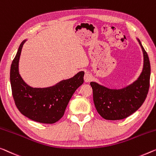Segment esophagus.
<instances>
[{
  "instance_id": "obj_1",
  "label": "esophagus",
  "mask_w": 156,
  "mask_h": 156,
  "mask_svg": "<svg viewBox=\"0 0 156 156\" xmlns=\"http://www.w3.org/2000/svg\"><path fill=\"white\" fill-rule=\"evenodd\" d=\"M92 80V76L89 73H86L84 76V80L85 83H89Z\"/></svg>"
}]
</instances>
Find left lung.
<instances>
[{"label":"left lung","mask_w":156,"mask_h":156,"mask_svg":"<svg viewBox=\"0 0 156 156\" xmlns=\"http://www.w3.org/2000/svg\"><path fill=\"white\" fill-rule=\"evenodd\" d=\"M144 56L142 71L135 81L124 87L109 88L96 82H90L93 101L97 112L106 120H121L141 107L149 89L151 65L149 58L139 38Z\"/></svg>","instance_id":"left-lung-1"}]
</instances>
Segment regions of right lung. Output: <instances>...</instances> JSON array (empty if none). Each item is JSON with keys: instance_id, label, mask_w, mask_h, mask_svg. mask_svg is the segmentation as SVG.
I'll list each match as a JSON object with an SVG mask.
<instances>
[{"instance_id": "right-lung-1", "label": "right lung", "mask_w": 156, "mask_h": 156, "mask_svg": "<svg viewBox=\"0 0 156 156\" xmlns=\"http://www.w3.org/2000/svg\"><path fill=\"white\" fill-rule=\"evenodd\" d=\"M22 42L10 68V84L15 105L22 115L36 122L52 124L62 118L73 93L84 82V71L47 87H33L27 85L19 71Z\"/></svg>"}]
</instances>
